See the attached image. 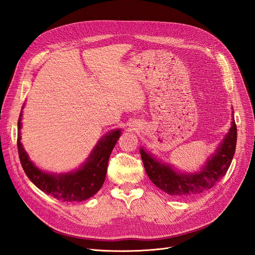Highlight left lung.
I'll return each instance as SVG.
<instances>
[{
  "mask_svg": "<svg viewBox=\"0 0 255 255\" xmlns=\"http://www.w3.org/2000/svg\"><path fill=\"white\" fill-rule=\"evenodd\" d=\"M237 139V128L233 119L229 129L215 153L208 159L202 169L196 174H179L168 164L154 159L141 148V157L145 170L152 183L170 196L185 198L205 193L218 183L232 162Z\"/></svg>",
  "mask_w": 255,
  "mask_h": 255,
  "instance_id": "obj_1",
  "label": "left lung"
}]
</instances>
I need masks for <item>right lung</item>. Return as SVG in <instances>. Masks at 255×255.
I'll list each match as a JSON object with an SVG mask.
<instances>
[{
  "mask_svg": "<svg viewBox=\"0 0 255 255\" xmlns=\"http://www.w3.org/2000/svg\"><path fill=\"white\" fill-rule=\"evenodd\" d=\"M21 118L22 113H20L18 121L19 133L17 143L19 158L26 176L39 190L51 195L57 200L67 202L84 201L101 190L106 178L111 151L121 136L120 129L112 130L111 132L102 137L87 162L84 163V165H81L79 169L68 172V174L55 175L40 170L29 160L21 144Z\"/></svg>",
  "mask_w": 255,
  "mask_h": 255,
  "instance_id": "right-lung-1",
  "label": "right lung"
}]
</instances>
